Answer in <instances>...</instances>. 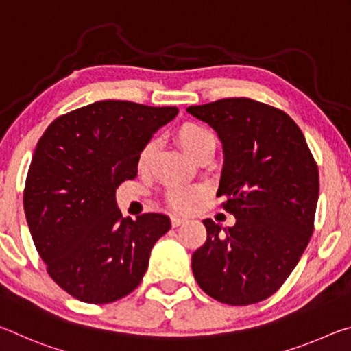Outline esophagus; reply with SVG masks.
Returning <instances> with one entry per match:
<instances>
[{
	"label": "esophagus",
	"mask_w": 351,
	"mask_h": 351,
	"mask_svg": "<svg viewBox=\"0 0 351 351\" xmlns=\"http://www.w3.org/2000/svg\"><path fill=\"white\" fill-rule=\"evenodd\" d=\"M183 222H185V219H183V217L171 216V226H172V227H179V226H182Z\"/></svg>",
	"instance_id": "obj_1"
}]
</instances>
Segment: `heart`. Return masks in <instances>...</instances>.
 I'll return each instance as SVG.
<instances>
[{
	"mask_svg": "<svg viewBox=\"0 0 351 351\" xmlns=\"http://www.w3.org/2000/svg\"><path fill=\"white\" fill-rule=\"evenodd\" d=\"M174 138L185 151L196 158L197 162L205 158H211L217 149V138L208 128L186 121L182 123L174 130ZM158 141L149 140L141 149L138 157V168L146 171L151 166L152 160L157 154ZM205 197V189L199 185H176L169 186L165 191V204L176 211H189L199 200Z\"/></svg>",
	"mask_w": 351,
	"mask_h": 351,
	"instance_id": "obj_1",
	"label": "heart"
}]
</instances>
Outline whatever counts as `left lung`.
Listing matches in <instances>:
<instances>
[{"label":"left lung","mask_w":351,"mask_h":351,"mask_svg":"<svg viewBox=\"0 0 351 351\" xmlns=\"http://www.w3.org/2000/svg\"><path fill=\"white\" fill-rule=\"evenodd\" d=\"M223 147L217 197L237 217L223 228L205 219V244L193 254L194 278L205 294L232 306L275 294L314 232L319 169L302 130L288 113L250 97L191 106Z\"/></svg>","instance_id":"left-lung-1"}]
</instances>
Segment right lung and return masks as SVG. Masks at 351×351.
Listing matches in <instances>:
<instances>
[{
    "label": "right lung",
    "mask_w": 351,
    "mask_h": 351,
    "mask_svg": "<svg viewBox=\"0 0 351 351\" xmlns=\"http://www.w3.org/2000/svg\"><path fill=\"white\" fill-rule=\"evenodd\" d=\"M179 113L130 101H97L60 114L40 138L23 205L46 272L85 303H112L141 283L169 217L123 219L114 191L134 180L155 130Z\"/></svg>",
    "instance_id": "right-lung-1"
}]
</instances>
